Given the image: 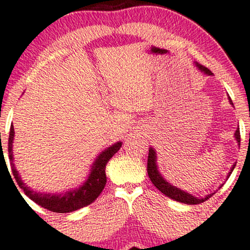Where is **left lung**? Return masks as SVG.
<instances>
[{"instance_id": "obj_1", "label": "left lung", "mask_w": 250, "mask_h": 250, "mask_svg": "<svg viewBox=\"0 0 250 250\" xmlns=\"http://www.w3.org/2000/svg\"><path fill=\"white\" fill-rule=\"evenodd\" d=\"M196 67L199 68L201 71H203L205 74H207V75H211V71L208 69V68L203 67L202 64H199V63H196ZM229 99V102H230V104L233 105V102H231L230 97H228ZM235 136V140L237 141V145H239L240 147V142H241V135H240V128L236 129V131H235L234 134ZM235 163L233 165V167H231L230 170H229L228 175H227V177L230 176L231 171L234 170L235 168ZM147 171H148V176L149 179H150L151 182H153V185L159 189L160 191H161L162 194H165L166 196L170 197V199H173L175 201H177V202H182V203H186V205H199V203H202L205 202V201H207L209 197H211L215 193H211V194H208L206 195L205 197H196L194 196V195L187 193V191L182 190V189L175 187V186L170 185V183L167 182V181L165 180V177L162 176L161 174H160L159 169H157V165H156V151H155L154 148H149V154H148V163H147ZM221 188V187H220Z\"/></svg>"}]
</instances>
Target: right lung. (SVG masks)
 <instances>
[{"instance_id": "add662e5", "label": "right lung", "mask_w": 250, "mask_h": 250, "mask_svg": "<svg viewBox=\"0 0 250 250\" xmlns=\"http://www.w3.org/2000/svg\"><path fill=\"white\" fill-rule=\"evenodd\" d=\"M14 135H15V131H14V125L11 123L9 139H8V154H9L11 171H13L17 185L30 200H33L34 202L41 206V207L54 211V213H70V211H75L77 209H81L93 203L99 197V195L102 193L103 188L107 183L105 166H107L109 160L120 150L122 146V142H116L110 147L104 149L94 161L88 179L79 188L70 189V190L63 191L61 194L40 193V191H36L28 187L21 180L19 171L16 170L13 155Z\"/></svg>"}]
</instances>
